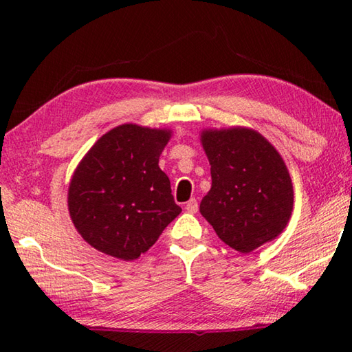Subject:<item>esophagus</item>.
Returning a JSON list of instances; mask_svg holds the SVG:
<instances>
[{
  "mask_svg": "<svg viewBox=\"0 0 352 352\" xmlns=\"http://www.w3.org/2000/svg\"><path fill=\"white\" fill-rule=\"evenodd\" d=\"M186 211L190 214H195L199 211V201L195 199H190L186 204Z\"/></svg>",
  "mask_w": 352,
  "mask_h": 352,
  "instance_id": "esophagus-1",
  "label": "esophagus"
}]
</instances>
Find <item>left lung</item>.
Listing matches in <instances>:
<instances>
[{
    "instance_id": "obj_1",
    "label": "left lung",
    "mask_w": 352,
    "mask_h": 352,
    "mask_svg": "<svg viewBox=\"0 0 352 352\" xmlns=\"http://www.w3.org/2000/svg\"><path fill=\"white\" fill-rule=\"evenodd\" d=\"M211 189L200 212L226 245L250 253L283 233L294 210V186L284 160L253 129L204 130Z\"/></svg>"
}]
</instances>
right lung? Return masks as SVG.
Segmentation results:
<instances>
[{
    "mask_svg": "<svg viewBox=\"0 0 352 352\" xmlns=\"http://www.w3.org/2000/svg\"><path fill=\"white\" fill-rule=\"evenodd\" d=\"M170 133L122 124L82 158L69 182L68 210L93 248L121 261L138 259L182 212L158 166Z\"/></svg>",
    "mask_w": 352,
    "mask_h": 352,
    "instance_id": "obj_1",
    "label": "right lung"
}]
</instances>
